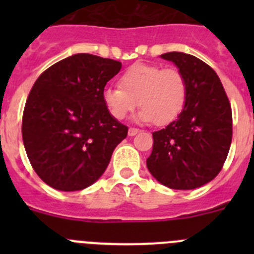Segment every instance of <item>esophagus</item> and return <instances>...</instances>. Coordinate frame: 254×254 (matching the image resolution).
Masks as SVG:
<instances>
[{
    "mask_svg": "<svg viewBox=\"0 0 254 254\" xmlns=\"http://www.w3.org/2000/svg\"><path fill=\"white\" fill-rule=\"evenodd\" d=\"M138 132H140V129L134 128V127H131V128L128 129V134H129V136H134V134H137Z\"/></svg>",
    "mask_w": 254,
    "mask_h": 254,
    "instance_id": "1",
    "label": "esophagus"
}]
</instances>
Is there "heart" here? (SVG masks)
Wrapping results in <instances>:
<instances>
[{
  "label": "heart",
  "mask_w": 254,
  "mask_h": 254,
  "mask_svg": "<svg viewBox=\"0 0 254 254\" xmlns=\"http://www.w3.org/2000/svg\"><path fill=\"white\" fill-rule=\"evenodd\" d=\"M120 85L107 87L103 93L108 111L118 121L125 120L138 100V120L168 125L181 114L187 102V78L178 68L134 64L123 71Z\"/></svg>",
  "instance_id": "1"
}]
</instances>
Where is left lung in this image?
Returning <instances> with one entry per match:
<instances>
[{
    "instance_id": "8db88e82",
    "label": "left lung",
    "mask_w": 254,
    "mask_h": 254,
    "mask_svg": "<svg viewBox=\"0 0 254 254\" xmlns=\"http://www.w3.org/2000/svg\"><path fill=\"white\" fill-rule=\"evenodd\" d=\"M161 57L186 76L188 95L178 118L152 133L147 169L167 187L193 190L223 169L233 137L232 107L219 76L203 61L182 52Z\"/></svg>"
}]
</instances>
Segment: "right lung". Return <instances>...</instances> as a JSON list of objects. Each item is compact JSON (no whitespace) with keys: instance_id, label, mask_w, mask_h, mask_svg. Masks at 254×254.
Returning a JSON list of instances; mask_svg holds the SVG:
<instances>
[{"instance_id":"obj_1","label":"right lung","mask_w":254,"mask_h":254,"mask_svg":"<svg viewBox=\"0 0 254 254\" xmlns=\"http://www.w3.org/2000/svg\"><path fill=\"white\" fill-rule=\"evenodd\" d=\"M122 64L78 53L47 68L22 113V141L39 178L60 190H81L100 178L128 127L103 99Z\"/></svg>"}]
</instances>
